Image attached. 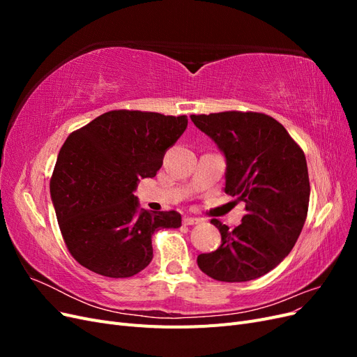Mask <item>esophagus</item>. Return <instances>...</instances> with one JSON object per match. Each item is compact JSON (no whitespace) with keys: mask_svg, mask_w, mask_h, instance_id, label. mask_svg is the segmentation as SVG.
<instances>
[{"mask_svg":"<svg viewBox=\"0 0 357 357\" xmlns=\"http://www.w3.org/2000/svg\"><path fill=\"white\" fill-rule=\"evenodd\" d=\"M199 222H201V219L192 218V215H185V219H183V223H185V225H197Z\"/></svg>","mask_w":357,"mask_h":357,"instance_id":"esophagus-1","label":"esophagus"}]
</instances>
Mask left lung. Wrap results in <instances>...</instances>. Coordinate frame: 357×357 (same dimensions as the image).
I'll use <instances>...</instances> for the list:
<instances>
[{
    "instance_id": "left-lung-1",
    "label": "left lung",
    "mask_w": 357,
    "mask_h": 357,
    "mask_svg": "<svg viewBox=\"0 0 357 357\" xmlns=\"http://www.w3.org/2000/svg\"><path fill=\"white\" fill-rule=\"evenodd\" d=\"M190 119L225 155V192L245 204L241 225L234 231L211 220L222 244L199 255L198 266L219 282H250L282 262L304 228L310 202L305 155L286 128L264 113L223 112Z\"/></svg>"
}]
</instances>
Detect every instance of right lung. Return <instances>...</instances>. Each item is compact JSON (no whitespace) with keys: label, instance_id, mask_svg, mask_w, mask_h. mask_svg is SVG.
<instances>
[{"label":"right lung","instance_id":"obj_1","mask_svg":"<svg viewBox=\"0 0 357 357\" xmlns=\"http://www.w3.org/2000/svg\"><path fill=\"white\" fill-rule=\"evenodd\" d=\"M188 116L113 110L77 129L61 147L50 180L59 229L71 256L112 278L152 262V235L180 228L177 211L138 210L139 178L155 177Z\"/></svg>","mask_w":357,"mask_h":357}]
</instances>
